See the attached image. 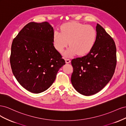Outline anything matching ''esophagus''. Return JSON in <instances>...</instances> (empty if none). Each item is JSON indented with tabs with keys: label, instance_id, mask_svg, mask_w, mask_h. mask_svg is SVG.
<instances>
[{
	"label": "esophagus",
	"instance_id": "1",
	"mask_svg": "<svg viewBox=\"0 0 126 126\" xmlns=\"http://www.w3.org/2000/svg\"><path fill=\"white\" fill-rule=\"evenodd\" d=\"M65 61H66V63H70V60L69 59H67L66 58Z\"/></svg>",
	"mask_w": 126,
	"mask_h": 126
}]
</instances>
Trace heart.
Listing matches in <instances>:
<instances>
[{
  "instance_id": "obj_1",
  "label": "heart",
  "mask_w": 126,
  "mask_h": 126,
  "mask_svg": "<svg viewBox=\"0 0 126 126\" xmlns=\"http://www.w3.org/2000/svg\"><path fill=\"white\" fill-rule=\"evenodd\" d=\"M97 32L94 27L78 22H70L63 24L60 32L56 30L53 34V44L56 50L61 52L70 46L64 53L68 57L77 54L83 56L88 54L96 43Z\"/></svg>"
}]
</instances>
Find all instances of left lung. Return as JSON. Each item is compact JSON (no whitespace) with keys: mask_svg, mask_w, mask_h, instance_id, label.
Returning a JSON list of instances; mask_svg holds the SVG:
<instances>
[{"mask_svg":"<svg viewBox=\"0 0 126 126\" xmlns=\"http://www.w3.org/2000/svg\"><path fill=\"white\" fill-rule=\"evenodd\" d=\"M96 32V43L88 54L71 60V83L85 96L94 94L104 88L113 76L117 63L115 41L98 24Z\"/></svg>","mask_w":126,"mask_h":126,"instance_id":"obj_1","label":"left lung"}]
</instances>
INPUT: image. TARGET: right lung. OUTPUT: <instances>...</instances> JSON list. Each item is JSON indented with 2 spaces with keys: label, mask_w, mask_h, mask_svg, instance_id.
Here are the masks:
<instances>
[{
  "label": "right lung",
  "mask_w": 126,
  "mask_h": 126,
  "mask_svg": "<svg viewBox=\"0 0 126 126\" xmlns=\"http://www.w3.org/2000/svg\"><path fill=\"white\" fill-rule=\"evenodd\" d=\"M54 32L48 22H31L13 40L10 58L13 73L20 85L32 93L48 89L65 64L53 44Z\"/></svg>",
  "instance_id": "right-lung-1"
}]
</instances>
